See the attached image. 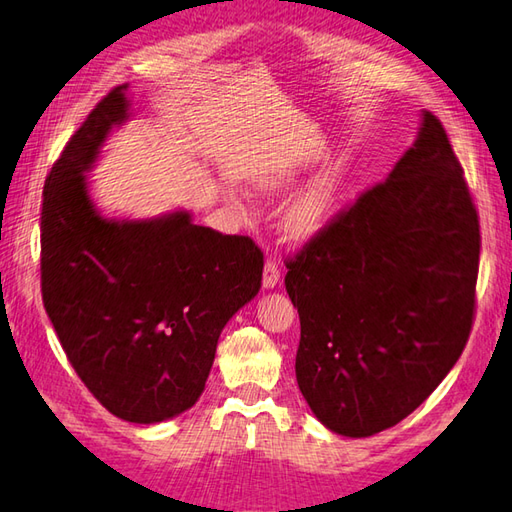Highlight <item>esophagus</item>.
<instances>
[{
	"mask_svg": "<svg viewBox=\"0 0 512 512\" xmlns=\"http://www.w3.org/2000/svg\"><path fill=\"white\" fill-rule=\"evenodd\" d=\"M279 277H282V270H279L275 259H266V264H264V277H262L264 288H275V286L279 284Z\"/></svg>",
	"mask_w": 512,
	"mask_h": 512,
	"instance_id": "esophagus-1",
	"label": "esophagus"
}]
</instances>
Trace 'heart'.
<instances>
[{
    "label": "heart",
    "instance_id": "obj_1",
    "mask_svg": "<svg viewBox=\"0 0 512 512\" xmlns=\"http://www.w3.org/2000/svg\"><path fill=\"white\" fill-rule=\"evenodd\" d=\"M293 170L279 168L270 170V173H262L257 177V186L264 190H275L288 182ZM348 182V164L344 159L330 164L322 175H319L313 184L304 188L293 202H290L284 210L282 224L286 235L297 242H306L330 224V219L335 215L337 199L342 195V190Z\"/></svg>",
    "mask_w": 512,
    "mask_h": 512
}]
</instances>
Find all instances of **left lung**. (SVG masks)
I'll return each mask as SVG.
<instances>
[{
  "mask_svg": "<svg viewBox=\"0 0 512 512\" xmlns=\"http://www.w3.org/2000/svg\"><path fill=\"white\" fill-rule=\"evenodd\" d=\"M479 217L442 122L286 262L299 390L326 428L370 437L442 384L475 317Z\"/></svg>",
  "mask_w": 512,
  "mask_h": 512,
  "instance_id": "8db88e82",
  "label": "left lung"
}]
</instances>
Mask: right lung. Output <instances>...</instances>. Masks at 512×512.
<instances>
[{"mask_svg":"<svg viewBox=\"0 0 512 512\" xmlns=\"http://www.w3.org/2000/svg\"><path fill=\"white\" fill-rule=\"evenodd\" d=\"M126 84L99 102L44 184L42 299L68 362L115 417L157 424L204 393L228 319L259 293L250 237L197 226L186 210L108 219L86 173L128 119Z\"/></svg>","mask_w":512,"mask_h":512,"instance_id":"add662e5","label":"right lung"}]
</instances>
